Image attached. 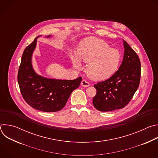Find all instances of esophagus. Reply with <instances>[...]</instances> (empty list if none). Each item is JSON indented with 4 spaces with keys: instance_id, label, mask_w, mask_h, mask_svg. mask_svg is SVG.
<instances>
[{
    "instance_id": "1",
    "label": "esophagus",
    "mask_w": 158,
    "mask_h": 158,
    "mask_svg": "<svg viewBox=\"0 0 158 158\" xmlns=\"http://www.w3.org/2000/svg\"><path fill=\"white\" fill-rule=\"evenodd\" d=\"M81 85L83 86V87H87L89 86V83L85 80H82V82H81Z\"/></svg>"
}]
</instances>
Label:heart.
I'll return each instance as SVG.
<instances>
[{"mask_svg": "<svg viewBox=\"0 0 158 158\" xmlns=\"http://www.w3.org/2000/svg\"><path fill=\"white\" fill-rule=\"evenodd\" d=\"M73 65L80 69V60L88 63L86 73L92 80H106L118 70L121 60L119 50L110 48L104 40L91 37L84 40L77 49V54H71Z\"/></svg>", "mask_w": 158, "mask_h": 158, "instance_id": "heart-1", "label": "heart"}]
</instances>
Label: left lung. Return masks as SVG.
I'll use <instances>...</instances> for the list:
<instances>
[{"label":"left lung","instance_id":"8db88e82","mask_svg":"<svg viewBox=\"0 0 158 158\" xmlns=\"http://www.w3.org/2000/svg\"><path fill=\"white\" fill-rule=\"evenodd\" d=\"M123 44L124 54L119 69L109 79L94 85L97 93L93 103L98 110L108 112L124 107L139 87V58L126 41Z\"/></svg>","mask_w":158,"mask_h":158}]
</instances>
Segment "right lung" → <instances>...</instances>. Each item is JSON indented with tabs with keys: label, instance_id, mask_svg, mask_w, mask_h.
<instances>
[{
	"label": "right lung",
	"instance_id": "add662e5",
	"mask_svg": "<svg viewBox=\"0 0 158 158\" xmlns=\"http://www.w3.org/2000/svg\"><path fill=\"white\" fill-rule=\"evenodd\" d=\"M38 37L25 49L22 56L17 76L20 93L26 102L35 109L44 112L59 111L65 106L72 92L79 87L82 77L60 80L37 74L32 65V56Z\"/></svg>",
	"mask_w": 158,
	"mask_h": 158
}]
</instances>
